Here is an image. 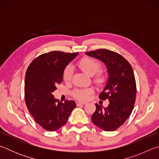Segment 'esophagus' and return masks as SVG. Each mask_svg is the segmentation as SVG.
Wrapping results in <instances>:
<instances>
[{
    "label": "esophagus",
    "instance_id": "obj_1",
    "mask_svg": "<svg viewBox=\"0 0 159 159\" xmlns=\"http://www.w3.org/2000/svg\"><path fill=\"white\" fill-rule=\"evenodd\" d=\"M84 104H86V102H80V101H76V105L77 106L84 105Z\"/></svg>",
    "mask_w": 159,
    "mask_h": 159
}]
</instances>
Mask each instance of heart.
I'll use <instances>...</instances> for the list:
<instances>
[{"mask_svg": "<svg viewBox=\"0 0 159 159\" xmlns=\"http://www.w3.org/2000/svg\"><path fill=\"white\" fill-rule=\"evenodd\" d=\"M77 66L87 74L88 76H93L98 73L100 70L102 65L100 62L88 57H84L80 59L77 62ZM73 75V68L71 66H66L63 71V79L64 81L69 82L71 80ZM94 82L99 86H101L106 81L105 76L102 73H98L95 75L93 79ZM93 90L92 88H81V89H76L74 90L73 95L78 99L86 100L90 98L91 94H93Z\"/></svg>", "mask_w": 159, "mask_h": 159, "instance_id": "b5f03b06", "label": "heart"}]
</instances>
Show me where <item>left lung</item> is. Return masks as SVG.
Wrapping results in <instances>:
<instances>
[{"label":"left lung","mask_w":159,"mask_h":159,"mask_svg":"<svg viewBox=\"0 0 159 159\" xmlns=\"http://www.w3.org/2000/svg\"><path fill=\"white\" fill-rule=\"evenodd\" d=\"M90 57L105 64L108 81L99 95L102 100L108 99L107 107L95 104L96 111L91 117L93 123L105 131H114L120 127L130 116L136 99V82L130 64L114 51L99 49L87 52Z\"/></svg>","instance_id":"obj_1"}]
</instances>
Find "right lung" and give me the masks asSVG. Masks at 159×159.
Returning <instances> with one entry per match:
<instances>
[{
  "instance_id": "add662e5",
  "label": "right lung",
  "mask_w": 159,
  "mask_h": 159,
  "mask_svg": "<svg viewBox=\"0 0 159 159\" xmlns=\"http://www.w3.org/2000/svg\"><path fill=\"white\" fill-rule=\"evenodd\" d=\"M78 52L60 51L42 54L29 66L25 82V98L27 109L36 122L48 131H55L67 122L76 102H61L52 93L62 82L63 71Z\"/></svg>"
}]
</instances>
